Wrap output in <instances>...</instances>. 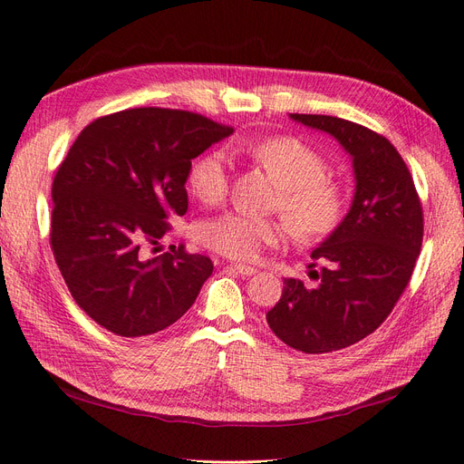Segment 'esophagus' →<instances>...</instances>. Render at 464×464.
Listing matches in <instances>:
<instances>
[{
	"instance_id": "34e87169",
	"label": "esophagus",
	"mask_w": 464,
	"mask_h": 464,
	"mask_svg": "<svg viewBox=\"0 0 464 464\" xmlns=\"http://www.w3.org/2000/svg\"><path fill=\"white\" fill-rule=\"evenodd\" d=\"M229 269H233L235 273H238V276H243V277H250V276H254L256 271H258L256 267H250V266H245V264H231Z\"/></svg>"
}]
</instances>
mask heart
I'll use <instances>...</instances> for the list:
<instances>
[{
	"label": "heart",
	"mask_w": 464,
	"mask_h": 464,
	"mask_svg": "<svg viewBox=\"0 0 464 464\" xmlns=\"http://www.w3.org/2000/svg\"><path fill=\"white\" fill-rule=\"evenodd\" d=\"M248 157L266 169L279 187L276 208L288 227L305 241L329 235L344 216L346 198L342 187L329 179V164L310 145L295 137H267L245 145ZM187 185L204 204H219L229 193V171L223 152L210 150L188 169ZM200 241L237 262H256L264 248L285 237V223L243 212H227L202 223Z\"/></svg>",
	"instance_id": "heart-1"
}]
</instances>
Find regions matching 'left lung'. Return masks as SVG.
Wrapping results in <instances>:
<instances>
[{
    "mask_svg": "<svg viewBox=\"0 0 464 464\" xmlns=\"http://www.w3.org/2000/svg\"><path fill=\"white\" fill-rule=\"evenodd\" d=\"M340 141L353 159L355 197L329 238L314 248L310 277L285 279L269 329L304 353L348 348L392 314L413 276L424 231L422 204L401 154L384 135L344 118L290 114Z\"/></svg>",
    "mask_w": 464,
    "mask_h": 464,
    "instance_id": "obj_1",
    "label": "left lung"
}]
</instances>
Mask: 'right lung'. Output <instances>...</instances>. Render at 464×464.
Segmentation results:
<instances>
[{"instance_id": "obj_1", "label": "right lung", "mask_w": 464, "mask_h": 464, "mask_svg": "<svg viewBox=\"0 0 464 464\" xmlns=\"http://www.w3.org/2000/svg\"><path fill=\"white\" fill-rule=\"evenodd\" d=\"M233 128L197 112L140 107L85 126L51 197V250L72 298L102 329L135 338L176 323L212 276L208 256L157 252L169 218L187 212L197 159Z\"/></svg>"}]
</instances>
